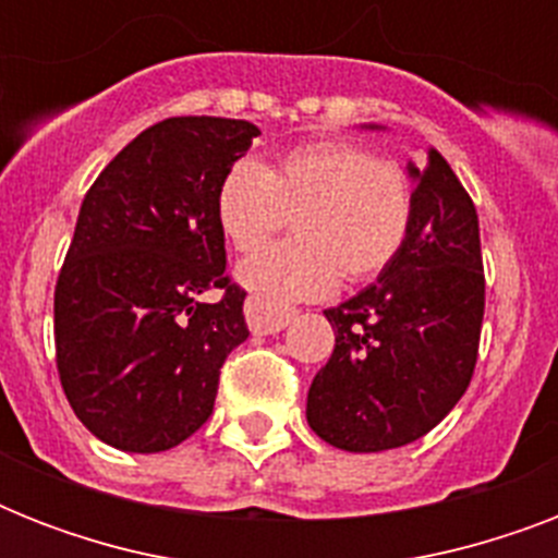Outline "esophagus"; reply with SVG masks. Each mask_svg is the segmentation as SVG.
<instances>
[{"label":"esophagus","mask_w":558,"mask_h":558,"mask_svg":"<svg viewBox=\"0 0 558 558\" xmlns=\"http://www.w3.org/2000/svg\"><path fill=\"white\" fill-rule=\"evenodd\" d=\"M292 310H278V306H269L257 301V298H248L245 301V322H248V330L254 336H275L292 322Z\"/></svg>","instance_id":"obj_1"}]
</instances>
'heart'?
Segmentation results:
<instances>
[{"label":"heart","instance_id":"b5f03b06","mask_svg":"<svg viewBox=\"0 0 558 558\" xmlns=\"http://www.w3.org/2000/svg\"><path fill=\"white\" fill-rule=\"evenodd\" d=\"M295 214L292 243L236 266L240 287L283 306L330 295L339 275L371 280L397 260L411 231L414 193L397 161L350 142L304 144L275 168L243 159L217 191V222L236 252H254Z\"/></svg>","mask_w":558,"mask_h":558}]
</instances>
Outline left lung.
Here are the masks:
<instances>
[{
	"label": "left lung",
	"instance_id": "obj_1",
	"mask_svg": "<svg viewBox=\"0 0 558 558\" xmlns=\"http://www.w3.org/2000/svg\"><path fill=\"white\" fill-rule=\"evenodd\" d=\"M405 170L414 217L402 252L376 283L324 310L336 348L310 385L306 423L344 451L420 440L458 405L477 362L484 263L475 205L437 150Z\"/></svg>",
	"mask_w": 558,
	"mask_h": 558
}]
</instances>
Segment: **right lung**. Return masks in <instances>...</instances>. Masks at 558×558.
<instances>
[{
  "instance_id": "1",
  "label": "right lung",
  "mask_w": 558,
  "mask_h": 558,
  "mask_svg": "<svg viewBox=\"0 0 558 558\" xmlns=\"http://www.w3.org/2000/svg\"><path fill=\"white\" fill-rule=\"evenodd\" d=\"M257 135L234 118H168L83 199L54 289L57 371L77 420L112 449L187 440L214 411L226 356L248 339L217 191ZM210 288L223 289L214 305Z\"/></svg>"
}]
</instances>
